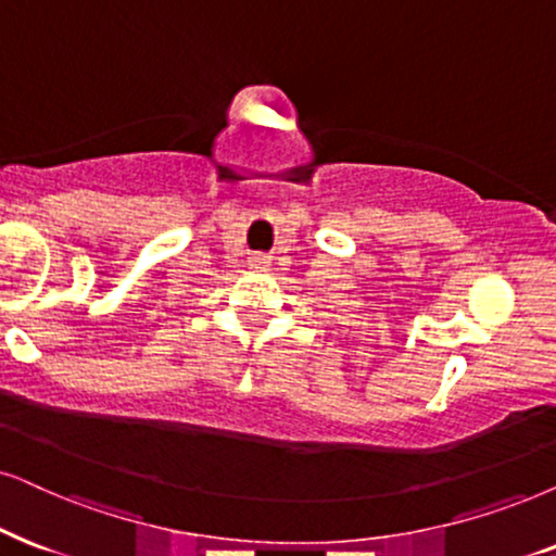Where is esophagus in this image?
Here are the masks:
<instances>
[{"label":"esophagus","mask_w":556,"mask_h":556,"mask_svg":"<svg viewBox=\"0 0 556 556\" xmlns=\"http://www.w3.org/2000/svg\"><path fill=\"white\" fill-rule=\"evenodd\" d=\"M251 262V266H254V269H264L266 264H269V256H264V254H254L249 258Z\"/></svg>","instance_id":"esophagus-1"}]
</instances>
